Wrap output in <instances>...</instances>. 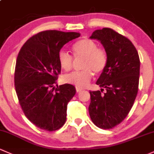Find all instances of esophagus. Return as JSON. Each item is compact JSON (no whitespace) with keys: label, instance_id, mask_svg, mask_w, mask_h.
<instances>
[{"label":"esophagus","instance_id":"obj_1","mask_svg":"<svg viewBox=\"0 0 154 154\" xmlns=\"http://www.w3.org/2000/svg\"><path fill=\"white\" fill-rule=\"evenodd\" d=\"M75 90H76V92H81V91L83 90V89L80 88V87H75Z\"/></svg>","mask_w":154,"mask_h":154}]
</instances>
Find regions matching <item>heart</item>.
<instances>
[{
	"label": "heart",
	"mask_w": 154,
	"mask_h": 154,
	"mask_svg": "<svg viewBox=\"0 0 154 154\" xmlns=\"http://www.w3.org/2000/svg\"><path fill=\"white\" fill-rule=\"evenodd\" d=\"M72 53L75 59H83L81 68L78 72L66 74L62 77L64 83L73 84L78 87H84L90 82L93 75L101 73L105 70L108 62L106 51L99 48L95 41L88 38L80 39L72 45ZM58 62L61 68L69 71L72 67V57L64 51H60L58 54Z\"/></svg>",
	"instance_id": "heart-1"
}]
</instances>
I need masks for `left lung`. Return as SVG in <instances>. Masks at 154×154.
Returning <instances> with one entry per match:
<instances>
[{
	"instance_id": "8db88e82",
	"label": "left lung",
	"mask_w": 154,
	"mask_h": 154,
	"mask_svg": "<svg viewBox=\"0 0 154 154\" xmlns=\"http://www.w3.org/2000/svg\"><path fill=\"white\" fill-rule=\"evenodd\" d=\"M108 56L105 70L96 84L106 92L90 91L89 113L98 128L110 129L121 123L133 106L138 92L140 61L138 52L127 37L109 28L92 33Z\"/></svg>"
}]
</instances>
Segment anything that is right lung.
Here are the masks:
<instances>
[{"label": "right lung", "instance_id": "1", "mask_svg": "<svg viewBox=\"0 0 154 154\" xmlns=\"http://www.w3.org/2000/svg\"><path fill=\"white\" fill-rule=\"evenodd\" d=\"M79 37L77 32L41 31L18 54L14 70L18 100L26 117L41 129L57 131L65 123L67 103L75 89L69 84L55 87L61 72L58 54L64 45Z\"/></svg>", "mask_w": 154, "mask_h": 154}]
</instances>
